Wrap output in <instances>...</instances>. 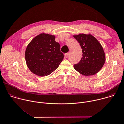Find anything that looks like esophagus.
Returning a JSON list of instances; mask_svg holds the SVG:
<instances>
[{
	"label": "esophagus",
	"instance_id": "1",
	"mask_svg": "<svg viewBox=\"0 0 124 124\" xmlns=\"http://www.w3.org/2000/svg\"><path fill=\"white\" fill-rule=\"evenodd\" d=\"M69 53H66V54H65V56L66 57H67L68 56V55H69Z\"/></svg>",
	"mask_w": 124,
	"mask_h": 124
}]
</instances>
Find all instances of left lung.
<instances>
[{"mask_svg": "<svg viewBox=\"0 0 124 124\" xmlns=\"http://www.w3.org/2000/svg\"><path fill=\"white\" fill-rule=\"evenodd\" d=\"M73 37L80 44L83 53L79 62L74 65V69L85 76L95 74L102 69L106 60L101 44L90 34L82 33Z\"/></svg>", "mask_w": 124, "mask_h": 124, "instance_id": "1", "label": "left lung"}]
</instances>
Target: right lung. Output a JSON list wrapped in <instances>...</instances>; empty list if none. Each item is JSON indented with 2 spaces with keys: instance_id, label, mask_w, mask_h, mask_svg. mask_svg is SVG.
I'll use <instances>...</instances> for the list:
<instances>
[{
  "instance_id": "obj_1",
  "label": "right lung",
  "mask_w": 124,
  "mask_h": 124,
  "mask_svg": "<svg viewBox=\"0 0 124 124\" xmlns=\"http://www.w3.org/2000/svg\"><path fill=\"white\" fill-rule=\"evenodd\" d=\"M55 36L41 33L28 44L25 51V59L30 70L39 76L52 73L63 60L64 55L60 51Z\"/></svg>"
}]
</instances>
